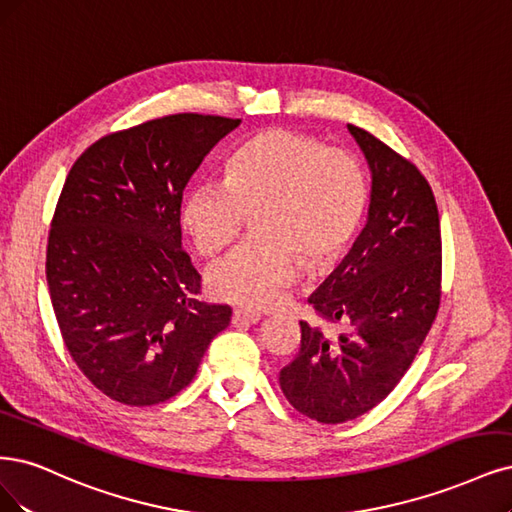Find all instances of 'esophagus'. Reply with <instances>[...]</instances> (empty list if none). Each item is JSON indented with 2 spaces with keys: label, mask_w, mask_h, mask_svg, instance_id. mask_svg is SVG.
<instances>
[{
  "label": "esophagus",
  "mask_w": 512,
  "mask_h": 512,
  "mask_svg": "<svg viewBox=\"0 0 512 512\" xmlns=\"http://www.w3.org/2000/svg\"><path fill=\"white\" fill-rule=\"evenodd\" d=\"M258 311H250V309H235L233 311V324L243 326V324H256L260 320Z\"/></svg>",
  "instance_id": "1"
}]
</instances>
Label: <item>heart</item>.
<instances>
[{"instance_id":"b5f03b06","label":"heart","mask_w":512,"mask_h":512,"mask_svg":"<svg viewBox=\"0 0 512 512\" xmlns=\"http://www.w3.org/2000/svg\"><path fill=\"white\" fill-rule=\"evenodd\" d=\"M368 182L356 154L320 137L267 129L228 158L224 182L190 188L182 224L203 256L231 245L254 216V237L207 273L214 296L262 309L303 271H320L356 239Z\"/></svg>"}]
</instances>
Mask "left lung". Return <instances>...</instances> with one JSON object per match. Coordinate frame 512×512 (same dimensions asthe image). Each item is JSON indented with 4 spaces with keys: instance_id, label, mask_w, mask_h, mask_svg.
Listing matches in <instances>:
<instances>
[{
    "instance_id": "8db88e82",
    "label": "left lung",
    "mask_w": 512,
    "mask_h": 512,
    "mask_svg": "<svg viewBox=\"0 0 512 512\" xmlns=\"http://www.w3.org/2000/svg\"><path fill=\"white\" fill-rule=\"evenodd\" d=\"M373 171L362 235L309 303L301 349L281 368L292 407L343 424L387 398L413 364L440 305L443 243L434 192L409 158L347 125ZM341 325L343 333H328Z\"/></svg>"
}]
</instances>
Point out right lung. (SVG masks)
Segmentation results:
<instances>
[{
    "instance_id": "add662e5",
    "label": "right lung",
    "mask_w": 512,
    "mask_h": 512,
    "mask_svg": "<svg viewBox=\"0 0 512 512\" xmlns=\"http://www.w3.org/2000/svg\"><path fill=\"white\" fill-rule=\"evenodd\" d=\"M239 118L169 114L105 135L67 173L46 248L63 343L108 398L150 407L180 394L233 309L201 301L182 248V195Z\"/></svg>"
}]
</instances>
